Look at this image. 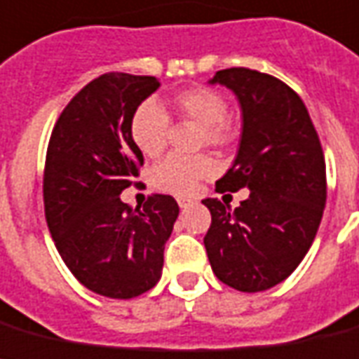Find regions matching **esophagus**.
Wrapping results in <instances>:
<instances>
[{
	"label": "esophagus",
	"mask_w": 359,
	"mask_h": 359,
	"mask_svg": "<svg viewBox=\"0 0 359 359\" xmlns=\"http://www.w3.org/2000/svg\"><path fill=\"white\" fill-rule=\"evenodd\" d=\"M177 203H180V208L185 209V208H189L191 203H193V200H191V198H185V196H177Z\"/></svg>",
	"instance_id": "esophagus-1"
}]
</instances>
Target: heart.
I'll use <instances>...</instances> for the list:
<instances>
[{
  "label": "heart",
  "mask_w": 359,
  "mask_h": 359,
  "mask_svg": "<svg viewBox=\"0 0 359 359\" xmlns=\"http://www.w3.org/2000/svg\"><path fill=\"white\" fill-rule=\"evenodd\" d=\"M172 107L180 116L200 124V146L226 148L233 140L228 122V100L215 88L191 87L174 94ZM170 131V118L154 100H146L135 109L130 118V137L137 150L148 157L165 150ZM217 172V165L208 156L170 154L151 170V182L157 189L174 194L193 193L196 185Z\"/></svg>",
  "instance_id": "obj_1"
}]
</instances>
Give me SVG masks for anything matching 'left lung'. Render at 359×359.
<instances>
[{"label":"left lung","instance_id":"1","mask_svg":"<svg viewBox=\"0 0 359 359\" xmlns=\"http://www.w3.org/2000/svg\"><path fill=\"white\" fill-rule=\"evenodd\" d=\"M209 83L233 90L243 133L233 165L217 193L250 189L231 209L205 198L211 226L203 237L220 282L257 293L283 282L308 254L326 203V165L319 135L293 88L250 68L219 70Z\"/></svg>","mask_w":359,"mask_h":359}]
</instances>
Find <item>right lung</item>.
<instances>
[{"label": "right lung", "mask_w": 359, "mask_h": 359, "mask_svg": "<svg viewBox=\"0 0 359 359\" xmlns=\"http://www.w3.org/2000/svg\"><path fill=\"white\" fill-rule=\"evenodd\" d=\"M159 85L151 76L103 74L70 100L51 131L46 222L72 274L102 297L126 300L159 282L180 213L168 194H151L142 209L120 200L144 165L130 137L131 114Z\"/></svg>", "instance_id": "1"}]
</instances>
